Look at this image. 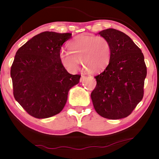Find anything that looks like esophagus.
I'll use <instances>...</instances> for the list:
<instances>
[{"mask_svg":"<svg viewBox=\"0 0 159 159\" xmlns=\"http://www.w3.org/2000/svg\"><path fill=\"white\" fill-rule=\"evenodd\" d=\"M85 78H86V76L82 75L81 76V78H80V82H83L84 80V79H85Z\"/></svg>","mask_w":159,"mask_h":159,"instance_id":"esophagus-1","label":"esophagus"}]
</instances>
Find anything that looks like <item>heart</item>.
Returning <instances> with one entry per match:
<instances>
[{
  "instance_id": "heart-1",
  "label": "heart",
  "mask_w": 159,
  "mask_h": 159,
  "mask_svg": "<svg viewBox=\"0 0 159 159\" xmlns=\"http://www.w3.org/2000/svg\"><path fill=\"white\" fill-rule=\"evenodd\" d=\"M68 52H61L60 62L69 72H75L80 62L88 72L95 74L105 69L111 58V45L102 36L81 34L68 43Z\"/></svg>"
}]
</instances>
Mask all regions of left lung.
I'll list each match as a JSON object with an SVG mask.
<instances>
[{
    "mask_svg": "<svg viewBox=\"0 0 159 159\" xmlns=\"http://www.w3.org/2000/svg\"><path fill=\"white\" fill-rule=\"evenodd\" d=\"M99 34L109 41L112 53L105 70L95 77L97 84L91 93L93 106L104 118H125L131 114L144 95L147 75L144 56L122 32L109 28Z\"/></svg>",
    "mask_w": 159,
    "mask_h": 159,
    "instance_id": "1",
    "label": "left lung"
}]
</instances>
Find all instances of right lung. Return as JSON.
I'll return each instance as SVG.
<instances>
[{"label":"right lung","instance_id":"1","mask_svg":"<svg viewBox=\"0 0 159 159\" xmlns=\"http://www.w3.org/2000/svg\"><path fill=\"white\" fill-rule=\"evenodd\" d=\"M71 33L43 32L16 53L11 68L13 93L30 116L45 119L61 111L70 88L81 75H71L60 62V51Z\"/></svg>","mask_w":159,"mask_h":159}]
</instances>
